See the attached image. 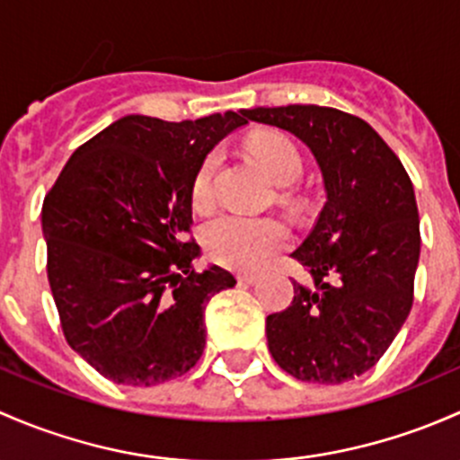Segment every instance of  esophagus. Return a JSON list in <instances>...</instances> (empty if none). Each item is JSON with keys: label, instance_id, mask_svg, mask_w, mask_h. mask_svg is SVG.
<instances>
[{"label": "esophagus", "instance_id": "1", "mask_svg": "<svg viewBox=\"0 0 460 460\" xmlns=\"http://www.w3.org/2000/svg\"><path fill=\"white\" fill-rule=\"evenodd\" d=\"M239 283L241 286H252V283H257L259 281V277L257 274H239Z\"/></svg>", "mask_w": 460, "mask_h": 460}]
</instances>
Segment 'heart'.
I'll return each instance as SVG.
<instances>
[{
  "instance_id": "b5f03b06",
  "label": "heart",
  "mask_w": 460,
  "mask_h": 460,
  "mask_svg": "<svg viewBox=\"0 0 460 460\" xmlns=\"http://www.w3.org/2000/svg\"><path fill=\"white\" fill-rule=\"evenodd\" d=\"M248 153L261 161L274 183L290 186L299 181L305 161L292 137L277 130H263L248 139ZM219 155L208 153L197 165L190 183V201L197 210L206 212L215 206V174ZM288 228L272 217L224 215L210 221L203 230V245L212 261L239 272L263 268L274 254L288 245Z\"/></svg>"
}]
</instances>
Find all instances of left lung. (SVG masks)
Segmentation results:
<instances>
[{"label":"left lung","instance_id":"1","mask_svg":"<svg viewBox=\"0 0 460 460\" xmlns=\"http://www.w3.org/2000/svg\"><path fill=\"white\" fill-rule=\"evenodd\" d=\"M241 115L307 144L328 195L292 252L314 288L292 281L290 307L265 319L270 354L299 381H352L376 366L414 303L420 230L410 174L381 135L349 112L292 103Z\"/></svg>","mask_w":460,"mask_h":460}]
</instances>
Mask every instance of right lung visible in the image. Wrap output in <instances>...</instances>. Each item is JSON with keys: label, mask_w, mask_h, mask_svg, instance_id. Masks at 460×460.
Wrapping results in <instances>:
<instances>
[{"label": "right lung", "mask_w": 460, "mask_h": 460, "mask_svg": "<svg viewBox=\"0 0 460 460\" xmlns=\"http://www.w3.org/2000/svg\"><path fill=\"white\" fill-rule=\"evenodd\" d=\"M239 112L195 121L128 115L79 146L41 206L49 283L70 348L119 385L150 387L197 366L203 310L236 283L197 272L190 183Z\"/></svg>", "instance_id": "add662e5"}]
</instances>
